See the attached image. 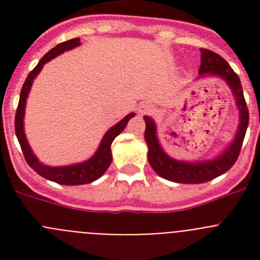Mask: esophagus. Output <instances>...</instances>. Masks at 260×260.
Here are the masks:
<instances>
[{"label":"esophagus","mask_w":260,"mask_h":260,"mask_svg":"<svg viewBox=\"0 0 260 260\" xmlns=\"http://www.w3.org/2000/svg\"><path fill=\"white\" fill-rule=\"evenodd\" d=\"M153 110H155V108H153V105L150 104V103H142V104L138 107V113L139 114H150L152 113Z\"/></svg>","instance_id":"1"}]
</instances>
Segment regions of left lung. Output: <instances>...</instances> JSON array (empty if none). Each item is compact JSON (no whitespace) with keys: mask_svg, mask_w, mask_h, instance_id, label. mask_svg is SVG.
Wrapping results in <instances>:
<instances>
[{"mask_svg":"<svg viewBox=\"0 0 260 260\" xmlns=\"http://www.w3.org/2000/svg\"><path fill=\"white\" fill-rule=\"evenodd\" d=\"M201 53L202 58L199 75L201 78L206 77V75H216L226 82V84L231 87L232 92L236 98L238 109H240V126H238L234 141L219 157L207 160V161L187 162L174 160L173 157L165 153V151L158 143L155 122L150 117H144V121H146L144 139L148 146V161H150L151 167L160 177L178 183L207 182L216 177L221 176L225 172H228L233 167L234 162L237 161L243 143V138L246 134L247 125H249V109H247L246 102L243 98L242 86H241L238 75L234 73L228 62L217 53L210 49H204V48H202Z\"/></svg>","mask_w":260,"mask_h":260,"instance_id":"obj_1","label":"left lung"}]
</instances>
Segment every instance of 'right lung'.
<instances>
[{"label": "right lung", "instance_id": "right-lung-1", "mask_svg": "<svg viewBox=\"0 0 260 260\" xmlns=\"http://www.w3.org/2000/svg\"><path fill=\"white\" fill-rule=\"evenodd\" d=\"M80 45V39H71V40L63 41L61 44L56 45L54 48L49 50L43 58L39 61L35 69L31 71L27 77L26 82L23 84L22 91H20L19 103H18L17 114H15V134H17L18 142L20 144V148L23 151V155L26 158L27 164L34 169L38 174L41 177H44L47 180L57 182L59 185H84V183H91L96 181L98 178L105 173L108 168H109L110 162H112V151H110V146L112 142L114 141V138L118 134L122 133L123 128L127 125L128 119L133 118L135 113H130L121 119L118 123L110 127L107 133H105L104 138H103L102 143L99 146L98 151L95 155L91 158H88L87 161L79 162V164L74 165H66V167H48V165L41 164L38 160L34 152H32L31 147H29L28 142H27L26 134H24V123H23V118H24V109H26V100L28 98V92L31 89L34 79L36 75L40 73L43 66L49 62L50 59L57 57L61 53L70 50L73 48Z\"/></svg>", "mask_w": 260, "mask_h": 260}]
</instances>
